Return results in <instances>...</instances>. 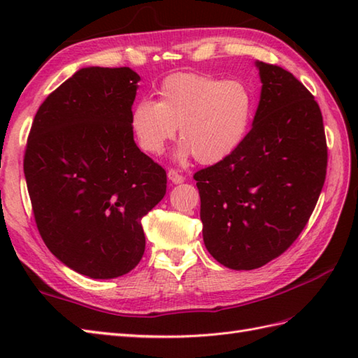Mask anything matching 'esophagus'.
<instances>
[{
	"label": "esophagus",
	"mask_w": 358,
	"mask_h": 358,
	"mask_svg": "<svg viewBox=\"0 0 358 358\" xmlns=\"http://www.w3.org/2000/svg\"><path fill=\"white\" fill-rule=\"evenodd\" d=\"M167 178H169L173 185H180V183H183V181H185L183 175H181L178 171H175V169H171L169 172H167Z\"/></svg>",
	"instance_id": "34e87169"
}]
</instances>
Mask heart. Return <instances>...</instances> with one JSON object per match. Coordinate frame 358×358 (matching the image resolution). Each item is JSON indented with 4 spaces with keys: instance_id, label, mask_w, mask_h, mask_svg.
<instances>
[{
    "instance_id": "b5f03b06",
    "label": "heart",
    "mask_w": 358,
    "mask_h": 358,
    "mask_svg": "<svg viewBox=\"0 0 358 358\" xmlns=\"http://www.w3.org/2000/svg\"><path fill=\"white\" fill-rule=\"evenodd\" d=\"M158 95V103L141 100L132 109L131 129L138 148L159 155L180 127L178 157L194 154L201 164L222 162L245 141L257 108L248 83L201 73L171 75Z\"/></svg>"
}]
</instances>
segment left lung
<instances>
[{"mask_svg": "<svg viewBox=\"0 0 358 358\" xmlns=\"http://www.w3.org/2000/svg\"><path fill=\"white\" fill-rule=\"evenodd\" d=\"M252 129L222 162L195 172L209 254L226 268H262L305 229L324 185L328 146L314 95L291 72L257 62Z\"/></svg>", "mask_w": 358, "mask_h": 358, "instance_id": "1", "label": "left lung"}]
</instances>
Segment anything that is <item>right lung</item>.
<instances>
[{
	"label": "right lung",
	"mask_w": 358,
	"mask_h": 358,
	"mask_svg": "<svg viewBox=\"0 0 358 358\" xmlns=\"http://www.w3.org/2000/svg\"><path fill=\"white\" fill-rule=\"evenodd\" d=\"M140 75L86 67L45 98L30 127L24 175L45 246L90 278L124 275L146 248L141 218L166 194V171L131 129Z\"/></svg>",
	"instance_id": "1"
}]
</instances>
